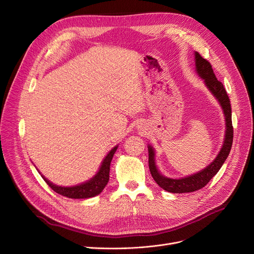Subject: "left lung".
I'll return each mask as SVG.
<instances>
[{
    "label": "left lung",
    "instance_id": "obj_1",
    "mask_svg": "<svg viewBox=\"0 0 254 254\" xmlns=\"http://www.w3.org/2000/svg\"><path fill=\"white\" fill-rule=\"evenodd\" d=\"M194 56H195L196 71L198 75L205 80L207 87L211 90L213 95L215 96V98L218 100L223 109L224 116H225V124H226L225 138H224L222 148L214 162H213L211 165H209L207 168H205L203 171L196 173V174L186 178H181V179H171V178L164 177L159 174L154 164V151L151 148V146H149L148 164H149V170L151 173V176L162 189L173 193L192 192L203 189L205 185H207V183L216 175V173L220 170L221 166L225 162L226 157L229 156L232 148L233 139H234V127L232 124V108H231V102L228 96V92H226L225 88L223 87V84L216 78L209 61L204 59L198 52H195Z\"/></svg>",
    "mask_w": 254,
    "mask_h": 254
}]
</instances>
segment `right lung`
I'll return each mask as SVG.
<instances>
[{
  "instance_id": "right-lung-1",
  "label": "right lung",
  "mask_w": 254,
  "mask_h": 254,
  "mask_svg": "<svg viewBox=\"0 0 254 254\" xmlns=\"http://www.w3.org/2000/svg\"><path fill=\"white\" fill-rule=\"evenodd\" d=\"M117 149V146L114 147L103 161V164L97 173V175L90 179L89 181L72 186V188H62V186H58L52 184L50 181H48L45 177L42 176L44 181L50 186V188L58 192L61 195L70 197V198H88L92 197L95 195H98L99 193L102 192L105 186L107 185L109 181V172H110V164L112 161V157Z\"/></svg>"
}]
</instances>
